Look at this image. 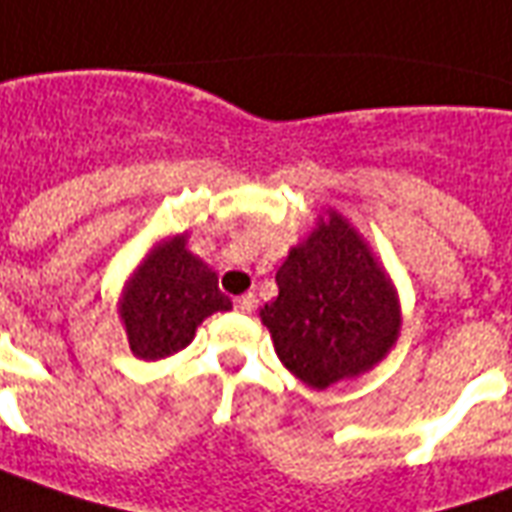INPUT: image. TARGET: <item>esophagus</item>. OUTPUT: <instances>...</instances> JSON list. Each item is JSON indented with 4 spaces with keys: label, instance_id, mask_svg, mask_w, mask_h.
<instances>
[{
    "label": "esophagus",
    "instance_id": "34e87169",
    "mask_svg": "<svg viewBox=\"0 0 512 512\" xmlns=\"http://www.w3.org/2000/svg\"><path fill=\"white\" fill-rule=\"evenodd\" d=\"M234 306H237V311H242V314H250V311L256 308V297L253 295L237 297V303H234Z\"/></svg>",
    "mask_w": 512,
    "mask_h": 512
}]
</instances>
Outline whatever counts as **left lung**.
Listing matches in <instances>:
<instances>
[{
  "instance_id": "1",
  "label": "left lung",
  "mask_w": 512,
  "mask_h": 512,
  "mask_svg": "<svg viewBox=\"0 0 512 512\" xmlns=\"http://www.w3.org/2000/svg\"><path fill=\"white\" fill-rule=\"evenodd\" d=\"M278 297L259 311L281 364L308 389L372 372L397 347L402 308L397 286L364 234L336 209L314 228L275 273Z\"/></svg>"
}]
</instances>
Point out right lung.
Instances as JSON below:
<instances>
[{
    "label": "right lung",
    "mask_w": 512,
    "mask_h": 512,
    "mask_svg": "<svg viewBox=\"0 0 512 512\" xmlns=\"http://www.w3.org/2000/svg\"><path fill=\"white\" fill-rule=\"evenodd\" d=\"M187 242V231L159 239L121 289L118 317L129 350L143 361L176 355L195 339L206 317L231 311V300L217 289V273Z\"/></svg>",
    "instance_id": "add662e5"
}]
</instances>
